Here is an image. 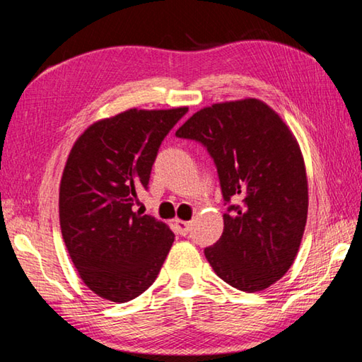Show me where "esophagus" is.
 I'll use <instances>...</instances> for the list:
<instances>
[{"instance_id":"34e87169","label":"esophagus","mask_w":362,"mask_h":362,"mask_svg":"<svg viewBox=\"0 0 362 362\" xmlns=\"http://www.w3.org/2000/svg\"><path fill=\"white\" fill-rule=\"evenodd\" d=\"M189 226H192V222H185V220H177V222H175L177 233H179V235H182V236L188 235Z\"/></svg>"}]
</instances>
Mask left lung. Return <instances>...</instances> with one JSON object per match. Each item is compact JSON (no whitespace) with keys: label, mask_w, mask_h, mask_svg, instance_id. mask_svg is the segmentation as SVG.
Wrapping results in <instances>:
<instances>
[{"label":"left lung","mask_w":362,"mask_h":362,"mask_svg":"<svg viewBox=\"0 0 362 362\" xmlns=\"http://www.w3.org/2000/svg\"><path fill=\"white\" fill-rule=\"evenodd\" d=\"M175 136L203 144L223 199L241 201L223 214L222 236L204 249L207 262L236 289L265 291L296 260L308 217V180L296 136L252 97L198 110Z\"/></svg>","instance_id":"obj_1"}]
</instances>
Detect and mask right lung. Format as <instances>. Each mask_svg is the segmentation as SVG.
<instances>
[{"mask_svg": "<svg viewBox=\"0 0 362 362\" xmlns=\"http://www.w3.org/2000/svg\"><path fill=\"white\" fill-rule=\"evenodd\" d=\"M188 112L129 108L90 124L73 144L59 187L62 238L79 278L124 303L155 283L174 243L161 220L134 211L163 139Z\"/></svg>", "mask_w": 362, "mask_h": 362, "instance_id": "right-lung-1", "label": "right lung"}]
</instances>
